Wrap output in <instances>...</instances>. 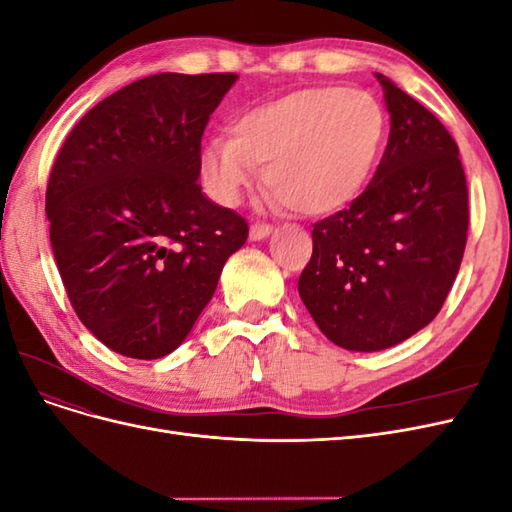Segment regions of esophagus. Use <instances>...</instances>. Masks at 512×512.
Masks as SVG:
<instances>
[{"mask_svg": "<svg viewBox=\"0 0 512 512\" xmlns=\"http://www.w3.org/2000/svg\"><path fill=\"white\" fill-rule=\"evenodd\" d=\"M271 235V226L269 224H262V222H256L250 226V239L252 241H260V239H267Z\"/></svg>", "mask_w": 512, "mask_h": 512, "instance_id": "34e87169", "label": "esophagus"}]
</instances>
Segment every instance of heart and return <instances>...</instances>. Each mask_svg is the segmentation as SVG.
Masks as SVG:
<instances>
[{"label": "heart", "instance_id": "obj_1", "mask_svg": "<svg viewBox=\"0 0 512 512\" xmlns=\"http://www.w3.org/2000/svg\"><path fill=\"white\" fill-rule=\"evenodd\" d=\"M389 119L363 89L307 87L252 108L200 153V173L224 207L241 203L265 166L277 203L329 215L359 196L384 149Z\"/></svg>", "mask_w": 512, "mask_h": 512}]
</instances>
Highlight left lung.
Instances as JSON below:
<instances>
[{
    "label": "left lung",
    "mask_w": 512,
    "mask_h": 512,
    "mask_svg": "<svg viewBox=\"0 0 512 512\" xmlns=\"http://www.w3.org/2000/svg\"><path fill=\"white\" fill-rule=\"evenodd\" d=\"M391 134L374 179L314 224L299 294L318 329L354 352L391 348L438 316L468 241V185L453 136L384 74Z\"/></svg>",
    "instance_id": "8db88e82"
}]
</instances>
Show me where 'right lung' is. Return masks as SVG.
<instances>
[{"instance_id":"add662e5","label":"right lung","mask_w":512,"mask_h":512,"mask_svg":"<svg viewBox=\"0 0 512 512\" xmlns=\"http://www.w3.org/2000/svg\"><path fill=\"white\" fill-rule=\"evenodd\" d=\"M237 74L162 72L104 98L53 164L46 218L76 316L130 359L173 352L247 222L198 185L200 141Z\"/></svg>"}]
</instances>
